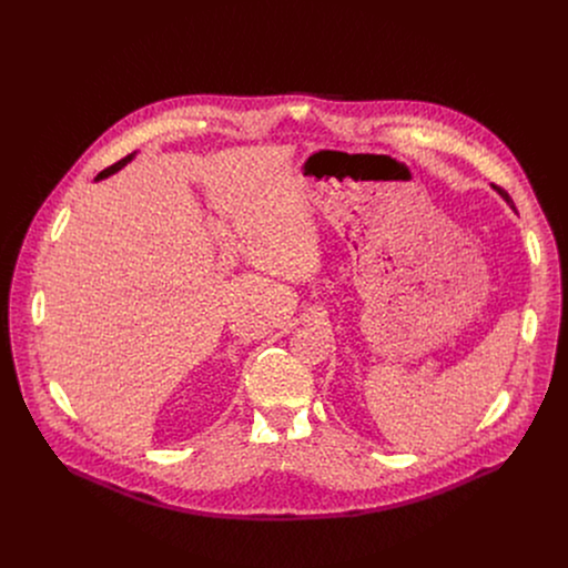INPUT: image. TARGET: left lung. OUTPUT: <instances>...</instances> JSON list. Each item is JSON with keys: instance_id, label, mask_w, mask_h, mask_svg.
<instances>
[{"instance_id": "left-lung-1", "label": "left lung", "mask_w": 568, "mask_h": 568, "mask_svg": "<svg viewBox=\"0 0 568 568\" xmlns=\"http://www.w3.org/2000/svg\"><path fill=\"white\" fill-rule=\"evenodd\" d=\"M494 189H496V186H494ZM496 191H498V193L503 195V200H505V202H507V204H509V206L516 211V206H514V200L509 197V193H507V191H503V189H496Z\"/></svg>"}]
</instances>
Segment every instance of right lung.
<instances>
[{
  "mask_svg": "<svg viewBox=\"0 0 568 568\" xmlns=\"http://www.w3.org/2000/svg\"><path fill=\"white\" fill-rule=\"evenodd\" d=\"M131 158H133V153H131V155H126V158H122V160H118V162H115V164H112V166H108V169H105V171H101V173H99V175H97V180H103V178H108V175H112V173H115V171H118V169H122V166H124V164H126V162H129V160H131Z\"/></svg>",
  "mask_w": 568,
  "mask_h": 568,
  "instance_id": "obj_1",
  "label": "right lung"
}]
</instances>
